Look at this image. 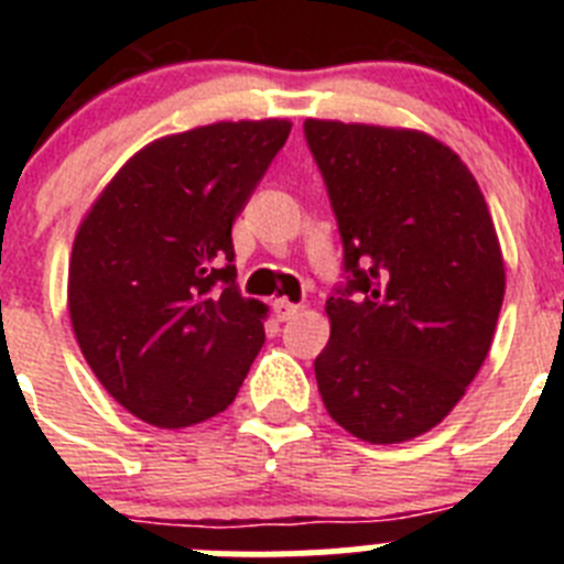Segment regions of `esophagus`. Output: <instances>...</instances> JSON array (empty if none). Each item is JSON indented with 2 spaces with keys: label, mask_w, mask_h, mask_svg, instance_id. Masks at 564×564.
<instances>
[{
  "label": "esophagus",
  "mask_w": 564,
  "mask_h": 564,
  "mask_svg": "<svg viewBox=\"0 0 564 564\" xmlns=\"http://www.w3.org/2000/svg\"><path fill=\"white\" fill-rule=\"evenodd\" d=\"M299 311H302V305H293L288 299H276V302H273V313H276L279 322H288V318L296 316Z\"/></svg>",
  "instance_id": "1"
}]
</instances>
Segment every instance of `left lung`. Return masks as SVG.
<instances>
[{"label": "left lung", "mask_w": 564, "mask_h": 564, "mask_svg": "<svg viewBox=\"0 0 564 564\" xmlns=\"http://www.w3.org/2000/svg\"><path fill=\"white\" fill-rule=\"evenodd\" d=\"M344 242L316 383L338 426L403 443L455 410L495 338L506 265L475 174L417 129L307 118Z\"/></svg>", "instance_id": "1"}]
</instances>
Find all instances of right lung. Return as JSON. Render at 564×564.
Wrapping results in <instances>:
<instances>
[{
  "label": "right lung",
  "mask_w": 564,
  "mask_h": 564,
  "mask_svg": "<svg viewBox=\"0 0 564 564\" xmlns=\"http://www.w3.org/2000/svg\"><path fill=\"white\" fill-rule=\"evenodd\" d=\"M291 121H220L134 152L84 214L67 307L89 370L134 417L183 430L228 410L265 341L231 226Z\"/></svg>",
  "instance_id": "obj_1"
}]
</instances>
